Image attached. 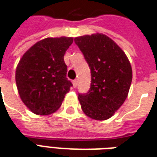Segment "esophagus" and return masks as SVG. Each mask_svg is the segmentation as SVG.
<instances>
[{
  "instance_id": "obj_1",
  "label": "esophagus",
  "mask_w": 157,
  "mask_h": 157,
  "mask_svg": "<svg viewBox=\"0 0 157 157\" xmlns=\"http://www.w3.org/2000/svg\"><path fill=\"white\" fill-rule=\"evenodd\" d=\"M72 84H73V86L75 87V86H77V80H74V81H72Z\"/></svg>"
}]
</instances>
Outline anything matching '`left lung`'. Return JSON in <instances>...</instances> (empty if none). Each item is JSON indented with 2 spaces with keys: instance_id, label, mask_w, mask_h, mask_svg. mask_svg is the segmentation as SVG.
<instances>
[{
  "instance_id": "obj_1",
  "label": "left lung",
  "mask_w": 157,
  "mask_h": 157,
  "mask_svg": "<svg viewBox=\"0 0 157 157\" xmlns=\"http://www.w3.org/2000/svg\"><path fill=\"white\" fill-rule=\"evenodd\" d=\"M91 69V87L79 94L82 111L95 120L111 118L128 97L132 68L122 48L102 33L75 38Z\"/></svg>"
}]
</instances>
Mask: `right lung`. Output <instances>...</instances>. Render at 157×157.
Returning <instances> with one entry per match:
<instances>
[{
    "label": "right lung",
    "instance_id": "obj_1",
    "mask_svg": "<svg viewBox=\"0 0 157 157\" xmlns=\"http://www.w3.org/2000/svg\"><path fill=\"white\" fill-rule=\"evenodd\" d=\"M72 43L71 37L42 39L25 52L17 66L15 78L19 96L37 115L57 111L71 89L64 55Z\"/></svg>",
    "mask_w": 157,
    "mask_h": 157
}]
</instances>
